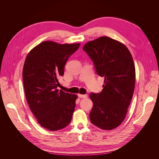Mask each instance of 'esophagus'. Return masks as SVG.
Wrapping results in <instances>:
<instances>
[{
    "mask_svg": "<svg viewBox=\"0 0 159 159\" xmlns=\"http://www.w3.org/2000/svg\"><path fill=\"white\" fill-rule=\"evenodd\" d=\"M78 96L79 98H86L88 97V95H86V94H85V95H82V94H78Z\"/></svg>",
    "mask_w": 159,
    "mask_h": 159,
    "instance_id": "obj_1",
    "label": "esophagus"
}]
</instances>
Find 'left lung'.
<instances>
[{"instance_id": "8db88e82", "label": "left lung", "mask_w": 159, "mask_h": 159, "mask_svg": "<svg viewBox=\"0 0 159 159\" xmlns=\"http://www.w3.org/2000/svg\"><path fill=\"white\" fill-rule=\"evenodd\" d=\"M83 50L96 73L104 78L102 91L89 94L93 103L90 121L102 129H113L124 121L133 98L135 68L132 56L122 43L107 36L88 42Z\"/></svg>"}]
</instances>
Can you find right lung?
Segmentation results:
<instances>
[{"label":"right lung","instance_id":"right-lung-1","mask_svg":"<svg viewBox=\"0 0 159 159\" xmlns=\"http://www.w3.org/2000/svg\"><path fill=\"white\" fill-rule=\"evenodd\" d=\"M80 44L40 43L28 53L22 78L26 98L40 125L52 131L68 126L78 96L57 89L66 61Z\"/></svg>","mask_w":159,"mask_h":159}]
</instances>
